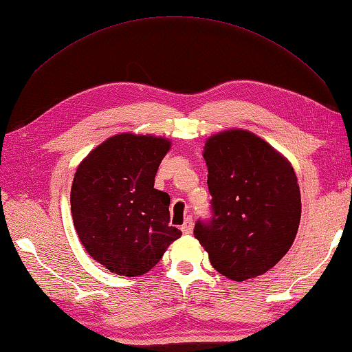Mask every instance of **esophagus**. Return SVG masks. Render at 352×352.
Wrapping results in <instances>:
<instances>
[{
    "label": "esophagus",
    "mask_w": 352,
    "mask_h": 352,
    "mask_svg": "<svg viewBox=\"0 0 352 352\" xmlns=\"http://www.w3.org/2000/svg\"><path fill=\"white\" fill-rule=\"evenodd\" d=\"M192 228H194V221H192V219H186L184 220V223H183V226H182V232L184 234V235H189L190 232H192Z\"/></svg>",
    "instance_id": "34e87169"
}]
</instances>
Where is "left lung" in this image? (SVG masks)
Returning a JSON list of instances; mask_svg holds the SVG:
<instances>
[{"mask_svg": "<svg viewBox=\"0 0 352 352\" xmlns=\"http://www.w3.org/2000/svg\"><path fill=\"white\" fill-rule=\"evenodd\" d=\"M212 219L194 235L221 276L245 282L276 266L298 231L302 200L292 164L245 129L210 135L203 148Z\"/></svg>", "mask_w": 352, "mask_h": 352, "instance_id": "left-lung-1", "label": "left lung"}]
</instances>
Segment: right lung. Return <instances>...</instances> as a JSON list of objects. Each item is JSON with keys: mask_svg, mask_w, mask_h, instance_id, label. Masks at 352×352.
Here are the masks:
<instances>
[{"mask_svg": "<svg viewBox=\"0 0 352 352\" xmlns=\"http://www.w3.org/2000/svg\"><path fill=\"white\" fill-rule=\"evenodd\" d=\"M170 140L124 132L76 168L70 212L81 245L117 276L149 272L182 231L169 226V195L154 188Z\"/></svg>", "mask_w": 352, "mask_h": 352, "instance_id": "obj_1", "label": "right lung"}]
</instances>
